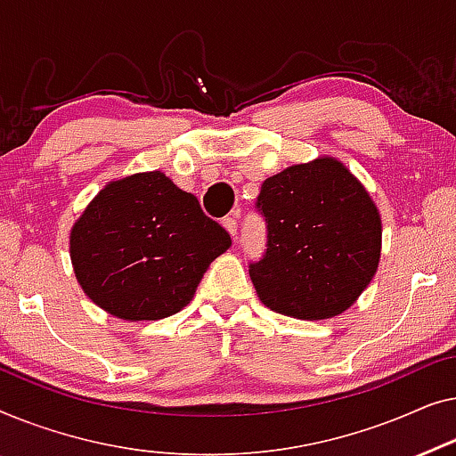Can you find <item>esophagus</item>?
Returning <instances> with one entry per match:
<instances>
[{
	"label": "esophagus",
	"mask_w": 456,
	"mask_h": 456,
	"mask_svg": "<svg viewBox=\"0 0 456 456\" xmlns=\"http://www.w3.org/2000/svg\"><path fill=\"white\" fill-rule=\"evenodd\" d=\"M223 227L229 231L231 237H235L237 235V213L227 215L225 219H223Z\"/></svg>",
	"instance_id": "34e87169"
}]
</instances>
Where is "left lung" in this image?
Instances as JSON below:
<instances>
[{"instance_id":"1","label":"left lung","mask_w":456,"mask_h":456,"mask_svg":"<svg viewBox=\"0 0 456 456\" xmlns=\"http://www.w3.org/2000/svg\"><path fill=\"white\" fill-rule=\"evenodd\" d=\"M256 207L266 252L249 265L262 304L299 320L338 316L380 262L382 221L359 179L335 157L291 165L262 183Z\"/></svg>"}]
</instances>
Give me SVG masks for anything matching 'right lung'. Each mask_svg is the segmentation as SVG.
I'll return each mask as SVG.
<instances>
[{
    "label": "right lung",
    "mask_w": 456,
    "mask_h": 456,
    "mask_svg": "<svg viewBox=\"0 0 456 456\" xmlns=\"http://www.w3.org/2000/svg\"><path fill=\"white\" fill-rule=\"evenodd\" d=\"M231 246L219 223L161 171L109 182L74 223L69 258L85 293L121 320H161L194 297Z\"/></svg>",
    "instance_id": "add662e5"
}]
</instances>
